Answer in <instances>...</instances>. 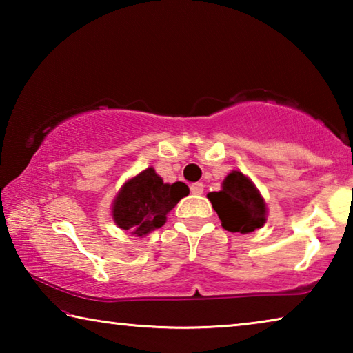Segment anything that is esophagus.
Instances as JSON below:
<instances>
[{"mask_svg":"<svg viewBox=\"0 0 353 353\" xmlns=\"http://www.w3.org/2000/svg\"><path fill=\"white\" fill-rule=\"evenodd\" d=\"M190 190H191V193H193V194H202V193H204V185L199 183V182L193 183L190 187Z\"/></svg>","mask_w":353,"mask_h":353,"instance_id":"34e87169","label":"esophagus"}]
</instances>
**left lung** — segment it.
<instances>
[{
    "label": "left lung",
    "instance_id": "obj_1",
    "mask_svg": "<svg viewBox=\"0 0 353 353\" xmlns=\"http://www.w3.org/2000/svg\"><path fill=\"white\" fill-rule=\"evenodd\" d=\"M207 198L225 230L249 234L266 223V202L252 181L241 171L229 172L221 191L208 193Z\"/></svg>",
    "mask_w": 353,
    "mask_h": 353
}]
</instances>
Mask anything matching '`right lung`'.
<instances>
[{
  "label": "right lung",
  "instance_id": "right-lung-1",
  "mask_svg": "<svg viewBox=\"0 0 353 353\" xmlns=\"http://www.w3.org/2000/svg\"><path fill=\"white\" fill-rule=\"evenodd\" d=\"M190 190L183 182L163 183L154 168L129 179L112 204V216L123 230L145 236L166 223L168 214Z\"/></svg>",
  "mask_w": 353,
  "mask_h": 353
}]
</instances>
